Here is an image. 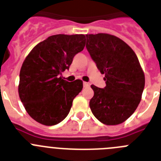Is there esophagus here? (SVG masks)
<instances>
[{"mask_svg": "<svg viewBox=\"0 0 161 161\" xmlns=\"http://www.w3.org/2000/svg\"><path fill=\"white\" fill-rule=\"evenodd\" d=\"M90 85H91V84L88 83V82H83V86H84V87H89Z\"/></svg>", "mask_w": 161, "mask_h": 161, "instance_id": "esophagus-1", "label": "esophagus"}]
</instances>
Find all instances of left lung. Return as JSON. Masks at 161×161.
I'll return each mask as SVG.
<instances>
[{
	"instance_id": "8db88e82",
	"label": "left lung",
	"mask_w": 161,
	"mask_h": 161,
	"mask_svg": "<svg viewBox=\"0 0 161 161\" xmlns=\"http://www.w3.org/2000/svg\"><path fill=\"white\" fill-rule=\"evenodd\" d=\"M86 36V49L106 81L104 88L91 86L94 96L90 108L106 125L122 124L141 100L145 84L143 69L132 49L118 37L102 33Z\"/></svg>"
}]
</instances>
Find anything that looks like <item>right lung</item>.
Listing matches in <instances>:
<instances>
[{
	"label": "right lung",
	"instance_id": "obj_1",
	"mask_svg": "<svg viewBox=\"0 0 161 161\" xmlns=\"http://www.w3.org/2000/svg\"><path fill=\"white\" fill-rule=\"evenodd\" d=\"M85 44L83 34L52 35L34 46L23 62L18 94L25 111L39 124L55 125L70 112L82 81L69 82L60 75Z\"/></svg>",
	"mask_w": 161,
	"mask_h": 161
}]
</instances>
